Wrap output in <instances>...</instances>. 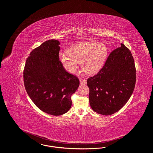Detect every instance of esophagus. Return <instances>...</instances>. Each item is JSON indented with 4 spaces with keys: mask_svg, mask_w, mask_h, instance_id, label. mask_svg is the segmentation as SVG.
I'll use <instances>...</instances> for the list:
<instances>
[{
    "mask_svg": "<svg viewBox=\"0 0 153 153\" xmlns=\"http://www.w3.org/2000/svg\"><path fill=\"white\" fill-rule=\"evenodd\" d=\"M79 80H80V82L81 84H86V81L85 79H84L83 78H82V77H80L79 78Z\"/></svg>",
    "mask_w": 153,
    "mask_h": 153,
    "instance_id": "obj_1",
    "label": "esophagus"
}]
</instances>
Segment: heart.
Returning a JSON list of instances; mask_svg holds the SVG:
<instances>
[{
    "mask_svg": "<svg viewBox=\"0 0 153 153\" xmlns=\"http://www.w3.org/2000/svg\"><path fill=\"white\" fill-rule=\"evenodd\" d=\"M106 47L102 43L81 42L71 47L68 53L59 54V60L65 69L73 73L82 63V69L87 74H94L100 68L107 56Z\"/></svg>",
    "mask_w": 153,
    "mask_h": 153,
    "instance_id": "1",
    "label": "heart"
}]
</instances>
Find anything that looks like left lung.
Wrapping results in <instances>:
<instances>
[{
	"mask_svg": "<svg viewBox=\"0 0 153 153\" xmlns=\"http://www.w3.org/2000/svg\"><path fill=\"white\" fill-rule=\"evenodd\" d=\"M136 80L134 58L121 43L108 56L100 70L87 79L93 110L105 116L119 111L132 95Z\"/></svg>",
	"mask_w": 153,
	"mask_h": 153,
	"instance_id": "obj_1",
	"label": "left lung"
}]
</instances>
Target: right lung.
I'll return each instance as SVG.
<instances>
[{
  "label": "right lung",
  "instance_id": "obj_1",
  "mask_svg": "<svg viewBox=\"0 0 153 153\" xmlns=\"http://www.w3.org/2000/svg\"><path fill=\"white\" fill-rule=\"evenodd\" d=\"M60 42L54 39L34 48L24 70L25 90L40 110L53 116L66 113L71 96L79 85L78 77L68 73L59 60Z\"/></svg>",
  "mask_w": 153,
  "mask_h": 153
}]
</instances>
